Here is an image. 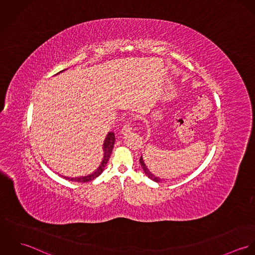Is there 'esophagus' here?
<instances>
[{
  "label": "esophagus",
  "mask_w": 255,
  "mask_h": 255,
  "mask_svg": "<svg viewBox=\"0 0 255 255\" xmlns=\"http://www.w3.org/2000/svg\"><path fill=\"white\" fill-rule=\"evenodd\" d=\"M132 130V127L130 126V125H125L124 127H123V128H122V134H124V135H126V134H128V132H130Z\"/></svg>",
  "instance_id": "34e87169"
}]
</instances>
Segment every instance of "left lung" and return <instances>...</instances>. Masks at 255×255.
Returning a JSON list of instances; mask_svg holds the SVG:
<instances>
[{
	"instance_id": "obj_1",
	"label": "left lung",
	"mask_w": 255,
	"mask_h": 255,
	"mask_svg": "<svg viewBox=\"0 0 255 255\" xmlns=\"http://www.w3.org/2000/svg\"><path fill=\"white\" fill-rule=\"evenodd\" d=\"M139 162H140L141 168L143 169V171H144V173H145L146 176H147V177H148L150 180H152V181H154V182H163V179H160L159 177H156L154 174H152V173L149 171V169L146 167L145 163H144V161H143V158H142V156L140 157V159H139Z\"/></svg>"
}]
</instances>
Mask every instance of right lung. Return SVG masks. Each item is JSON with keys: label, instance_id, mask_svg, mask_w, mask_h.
<instances>
[{"label": "right lung", "instance_id": "1", "mask_svg": "<svg viewBox=\"0 0 255 255\" xmlns=\"http://www.w3.org/2000/svg\"><path fill=\"white\" fill-rule=\"evenodd\" d=\"M65 71V70H64ZM64 71H61L60 73L64 72ZM57 73V74H58ZM115 144V133L113 131H110L109 133L107 134L105 140H104V144H103V151H104V157H103V160L100 164V166L97 168V170H95L94 173L88 175V176H85V177H78V178H67V177H64L65 179L67 180H70V181H73V182H90V181H93L94 179H96L97 177H99L102 172L104 171L105 169V166L107 165L108 161H109L110 156H111V153H112V150H113V147Z\"/></svg>", "mask_w": 255, "mask_h": 255}]
</instances>
